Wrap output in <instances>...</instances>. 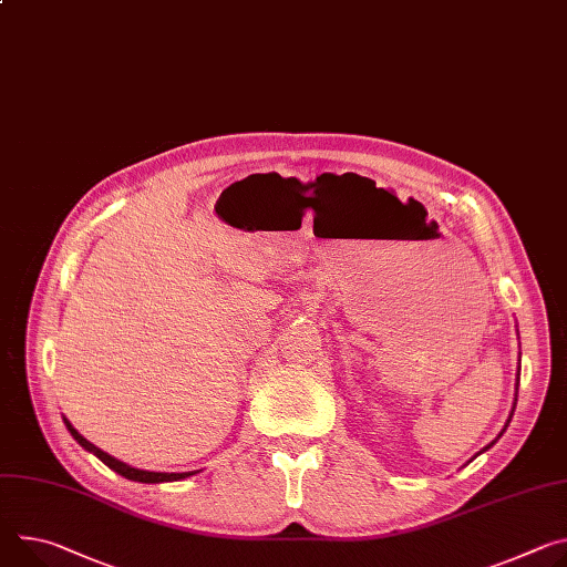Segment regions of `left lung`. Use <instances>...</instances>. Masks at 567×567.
Instances as JSON below:
<instances>
[{
  "instance_id": "left-lung-1",
  "label": "left lung",
  "mask_w": 567,
  "mask_h": 567,
  "mask_svg": "<svg viewBox=\"0 0 567 567\" xmlns=\"http://www.w3.org/2000/svg\"><path fill=\"white\" fill-rule=\"evenodd\" d=\"M518 384H520V367H518V380H516V400H513V409H511V414H508V419H506V423H504V427H502V432H499V434H497V439H499V436H502V434H504V432H506V427H508V423H511V419H513V411H516V402H518ZM497 439H495V441H491V443H488V445H486V447H484V450H480V452H477V454H482V452H486V450H488V447H493V445H495V443H497ZM477 454H475V456H477ZM475 456H473V458H475Z\"/></svg>"
}]
</instances>
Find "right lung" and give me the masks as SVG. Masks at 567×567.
Segmentation results:
<instances>
[{
    "instance_id": "1",
    "label": "right lung",
    "mask_w": 567,
    "mask_h": 567,
    "mask_svg": "<svg viewBox=\"0 0 567 567\" xmlns=\"http://www.w3.org/2000/svg\"><path fill=\"white\" fill-rule=\"evenodd\" d=\"M63 421H65L68 432L74 436V441H76L83 450H87V452H92L94 456H99L101 461L106 463V466H109L111 471H115L117 475H122V477H126V480H131V482H142V484H163V482H181V480H187V477L196 475V471H189V473H153V471H140V468H133V466H128V463H124V461H120V458L111 456L109 452L99 450L94 443H90L87 439H83V436L72 427V423H70L68 419H63Z\"/></svg>"
}]
</instances>
